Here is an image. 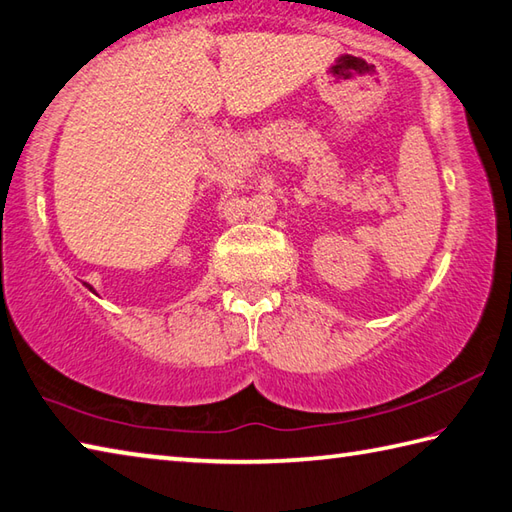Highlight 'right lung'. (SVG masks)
Segmentation results:
<instances>
[{
    "instance_id": "obj_1",
    "label": "right lung",
    "mask_w": 512,
    "mask_h": 512,
    "mask_svg": "<svg viewBox=\"0 0 512 512\" xmlns=\"http://www.w3.org/2000/svg\"><path fill=\"white\" fill-rule=\"evenodd\" d=\"M86 286H88V284H86ZM88 290H93V288H90V286H88Z\"/></svg>"
}]
</instances>
